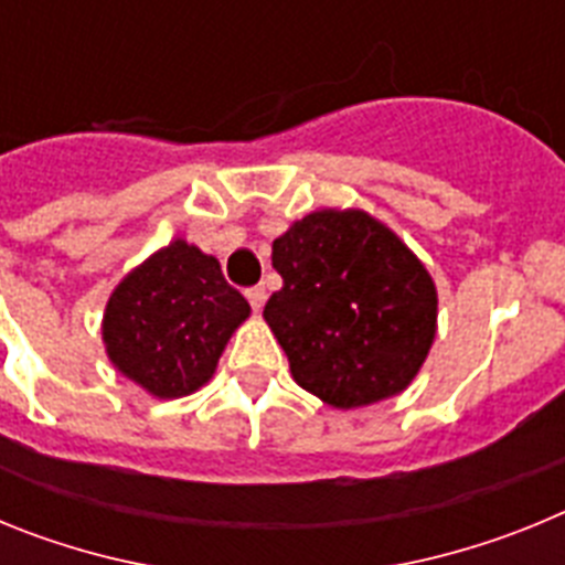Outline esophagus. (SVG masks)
<instances>
[{"label":"esophagus","instance_id":"34e87169","mask_svg":"<svg viewBox=\"0 0 565 565\" xmlns=\"http://www.w3.org/2000/svg\"><path fill=\"white\" fill-rule=\"evenodd\" d=\"M246 297H248V302H252L254 311H259V308H263V302H266V288H263V286H252L246 291Z\"/></svg>","mask_w":565,"mask_h":565}]
</instances>
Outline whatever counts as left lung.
<instances>
[{
    "mask_svg": "<svg viewBox=\"0 0 565 565\" xmlns=\"http://www.w3.org/2000/svg\"><path fill=\"white\" fill-rule=\"evenodd\" d=\"M282 288L266 322L299 387L333 407L402 393L436 337V286L402 239L364 212H313L274 239Z\"/></svg>",
    "mask_w": 565,
    "mask_h": 565,
    "instance_id": "8db88e82",
    "label": "left lung"
}]
</instances>
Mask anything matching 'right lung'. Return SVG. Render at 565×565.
Here are the masks:
<instances>
[{
  "mask_svg": "<svg viewBox=\"0 0 565 565\" xmlns=\"http://www.w3.org/2000/svg\"><path fill=\"white\" fill-rule=\"evenodd\" d=\"M248 311L217 259L174 239L115 288L102 333L124 376L152 396L178 398L212 379Z\"/></svg>",
  "mask_w": 565,
  "mask_h": 565,
  "instance_id": "right-lung-1",
  "label": "right lung"
}]
</instances>
